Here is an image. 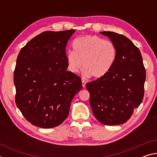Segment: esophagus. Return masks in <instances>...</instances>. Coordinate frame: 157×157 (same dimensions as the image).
Returning a JSON list of instances; mask_svg holds the SVG:
<instances>
[{"mask_svg":"<svg viewBox=\"0 0 157 157\" xmlns=\"http://www.w3.org/2000/svg\"><path fill=\"white\" fill-rule=\"evenodd\" d=\"M82 86H83V88H84L85 86H86V81H85L84 79H82Z\"/></svg>","mask_w":157,"mask_h":157,"instance_id":"esophagus-1","label":"esophagus"}]
</instances>
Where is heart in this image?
I'll return each mask as SVG.
<instances>
[{
	"mask_svg": "<svg viewBox=\"0 0 157 157\" xmlns=\"http://www.w3.org/2000/svg\"><path fill=\"white\" fill-rule=\"evenodd\" d=\"M73 51L66 54L68 68L78 73L82 66L86 76L101 78L109 72L115 63L117 50L113 42L100 36L87 35L75 39L73 42Z\"/></svg>",
	"mask_w": 157,
	"mask_h": 157,
	"instance_id": "1",
	"label": "heart"
}]
</instances>
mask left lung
<instances>
[{
    "instance_id": "8db88e82",
    "label": "left lung",
    "mask_w": 157,
    "mask_h": 157,
    "mask_svg": "<svg viewBox=\"0 0 157 157\" xmlns=\"http://www.w3.org/2000/svg\"><path fill=\"white\" fill-rule=\"evenodd\" d=\"M115 45L117 56L109 72L86 84L89 102L97 120L118 125L129 120L144 96L146 74L139 49L125 36L100 32Z\"/></svg>"
}]
</instances>
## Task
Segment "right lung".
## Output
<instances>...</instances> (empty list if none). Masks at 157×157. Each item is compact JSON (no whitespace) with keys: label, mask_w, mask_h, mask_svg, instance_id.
<instances>
[{"label":"right lung","mask_w":157,"mask_h":157,"mask_svg":"<svg viewBox=\"0 0 157 157\" xmlns=\"http://www.w3.org/2000/svg\"><path fill=\"white\" fill-rule=\"evenodd\" d=\"M75 30L47 31L26 44L14 73L16 104L34 126L52 128L66 120L81 78L67 71L66 46Z\"/></svg>","instance_id":"1"}]
</instances>
